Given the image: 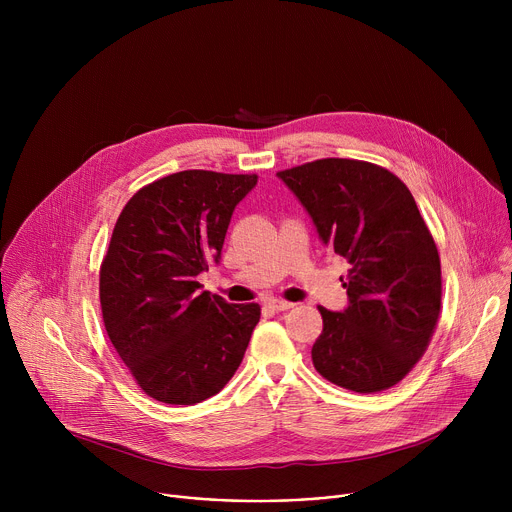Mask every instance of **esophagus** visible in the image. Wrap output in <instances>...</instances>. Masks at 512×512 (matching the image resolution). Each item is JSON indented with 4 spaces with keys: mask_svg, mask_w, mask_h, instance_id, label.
Instances as JSON below:
<instances>
[{
    "mask_svg": "<svg viewBox=\"0 0 512 512\" xmlns=\"http://www.w3.org/2000/svg\"><path fill=\"white\" fill-rule=\"evenodd\" d=\"M267 306H269L271 310H275V312H285V310L294 308V304H291V302H283V300H269Z\"/></svg>",
    "mask_w": 512,
    "mask_h": 512,
    "instance_id": "obj_1",
    "label": "esophagus"
}]
</instances>
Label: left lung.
Here are the masks:
<instances>
[{"mask_svg":"<svg viewBox=\"0 0 512 512\" xmlns=\"http://www.w3.org/2000/svg\"><path fill=\"white\" fill-rule=\"evenodd\" d=\"M322 243L350 263L348 308L322 314L316 371L354 393L391 389L427 350L442 308V265L409 188L389 170L324 158L277 172Z\"/></svg>","mask_w":512,"mask_h":512,"instance_id":"left-lung-1","label":"left lung"}]
</instances>
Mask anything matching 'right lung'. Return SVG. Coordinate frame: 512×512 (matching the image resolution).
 I'll list each match as a JSON object with an SVG mask.
<instances>
[{
	"instance_id": "obj_1",
	"label": "right lung",
	"mask_w": 512,
	"mask_h": 512,
	"mask_svg": "<svg viewBox=\"0 0 512 512\" xmlns=\"http://www.w3.org/2000/svg\"><path fill=\"white\" fill-rule=\"evenodd\" d=\"M255 174L184 170L137 190L99 273L107 336L145 395L194 405L221 391L245 356L259 304H227L196 277L218 263Z\"/></svg>"
}]
</instances>
